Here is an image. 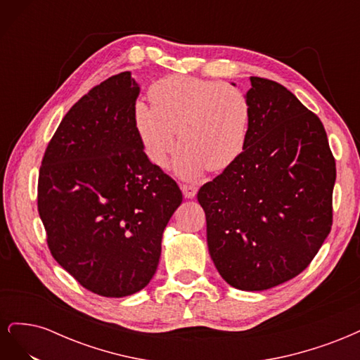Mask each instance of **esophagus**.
<instances>
[{"instance_id":"34e87169","label":"esophagus","mask_w":360,"mask_h":360,"mask_svg":"<svg viewBox=\"0 0 360 360\" xmlns=\"http://www.w3.org/2000/svg\"><path fill=\"white\" fill-rule=\"evenodd\" d=\"M181 192L184 195V198H193L195 195H197L198 192V188L197 186H192V184H181Z\"/></svg>"}]
</instances>
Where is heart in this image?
<instances>
[{
    "mask_svg": "<svg viewBox=\"0 0 360 360\" xmlns=\"http://www.w3.org/2000/svg\"><path fill=\"white\" fill-rule=\"evenodd\" d=\"M148 97L151 106L138 101L132 120L141 147L153 165H168L176 130L181 146L174 171L184 180H197L207 168L224 171L243 153L252 108L238 86L169 75L150 86Z\"/></svg>",
    "mask_w": 360,
    "mask_h": 360,
    "instance_id": "b5f03b06",
    "label": "heart"
}]
</instances>
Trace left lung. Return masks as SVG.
Here are the masks:
<instances>
[{
  "label": "left lung",
  "mask_w": 360,
  "mask_h": 360,
  "mask_svg": "<svg viewBox=\"0 0 360 360\" xmlns=\"http://www.w3.org/2000/svg\"><path fill=\"white\" fill-rule=\"evenodd\" d=\"M243 153L198 191L207 245L234 288L263 291L297 276L332 228L335 159L320 118L284 85L250 78Z\"/></svg>",
  "instance_id": "1"
}]
</instances>
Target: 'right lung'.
Segmentation results:
<instances>
[{
  "label": "right lung",
  "mask_w": 360,
  "mask_h": 360,
  "mask_svg": "<svg viewBox=\"0 0 360 360\" xmlns=\"http://www.w3.org/2000/svg\"><path fill=\"white\" fill-rule=\"evenodd\" d=\"M139 85L130 72L96 85L64 115L45 151L37 207L57 263L103 297L143 290L162 234L183 201L136 136Z\"/></svg>",
  "instance_id": "add662e5"
}]
</instances>
